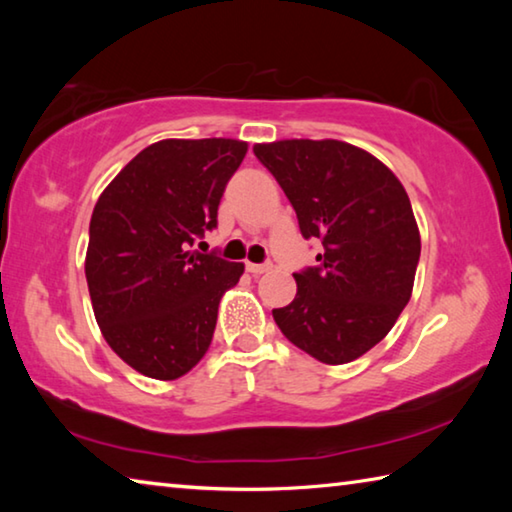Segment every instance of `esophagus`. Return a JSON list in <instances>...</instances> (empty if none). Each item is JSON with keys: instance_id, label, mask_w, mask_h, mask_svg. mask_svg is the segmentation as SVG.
<instances>
[{"instance_id": "obj_1", "label": "esophagus", "mask_w": 512, "mask_h": 512, "mask_svg": "<svg viewBox=\"0 0 512 512\" xmlns=\"http://www.w3.org/2000/svg\"><path fill=\"white\" fill-rule=\"evenodd\" d=\"M271 264H246V271L248 273H253V275H262V273H268V271H271Z\"/></svg>"}]
</instances>
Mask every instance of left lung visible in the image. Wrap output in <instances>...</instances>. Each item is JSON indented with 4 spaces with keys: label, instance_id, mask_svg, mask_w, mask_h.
Segmentation results:
<instances>
[{
    "label": "left lung",
    "instance_id": "obj_1",
    "mask_svg": "<svg viewBox=\"0 0 512 512\" xmlns=\"http://www.w3.org/2000/svg\"><path fill=\"white\" fill-rule=\"evenodd\" d=\"M293 205L305 239L323 241L316 266L293 273L298 293L273 309L282 334L311 357L341 366L391 332L411 300L420 230L395 173L339 140L255 144Z\"/></svg>",
    "mask_w": 512,
    "mask_h": 512
}]
</instances>
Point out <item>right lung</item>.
I'll use <instances>...</instances> for the list:
<instances>
[{
  "label": "right lung",
  "mask_w": 512,
  "mask_h": 512,
  "mask_svg": "<svg viewBox=\"0 0 512 512\" xmlns=\"http://www.w3.org/2000/svg\"><path fill=\"white\" fill-rule=\"evenodd\" d=\"M241 140H162L103 189L90 219L85 277L103 339L151 379L183 377L212 343L223 293L244 264L192 250L216 228Z\"/></svg>",
  "instance_id": "1"
}]
</instances>
